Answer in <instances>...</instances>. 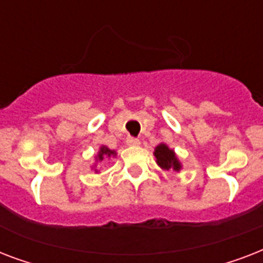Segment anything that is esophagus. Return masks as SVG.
Returning a JSON list of instances; mask_svg holds the SVG:
<instances>
[{"label": "esophagus", "instance_id": "34e87169", "mask_svg": "<svg viewBox=\"0 0 263 263\" xmlns=\"http://www.w3.org/2000/svg\"><path fill=\"white\" fill-rule=\"evenodd\" d=\"M127 144L128 146H139L140 142L136 138H127Z\"/></svg>", "mask_w": 263, "mask_h": 263}]
</instances>
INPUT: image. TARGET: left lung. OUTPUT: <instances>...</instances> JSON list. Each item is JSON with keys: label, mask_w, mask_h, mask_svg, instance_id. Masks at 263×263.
Listing matches in <instances>:
<instances>
[{"label": "left lung", "mask_w": 263, "mask_h": 263, "mask_svg": "<svg viewBox=\"0 0 263 263\" xmlns=\"http://www.w3.org/2000/svg\"><path fill=\"white\" fill-rule=\"evenodd\" d=\"M154 157H156L157 165L160 166L161 169H165V171H169L172 169L175 172H180L183 165L180 162L179 157L176 156V153L173 148H171L166 143H160L154 148Z\"/></svg>", "instance_id": "obj_1"}]
</instances>
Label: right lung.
Instances as JSON below:
<instances>
[{"label": "right lung", "instance_id": "right-lung-1", "mask_svg": "<svg viewBox=\"0 0 263 263\" xmlns=\"http://www.w3.org/2000/svg\"><path fill=\"white\" fill-rule=\"evenodd\" d=\"M117 156V153L115 152V150H110V148L107 147V146H101L98 150V153H97V156H95V164L92 165V168L94 169L95 173H98V169H97V162H101V161L103 160H109V158H115V157Z\"/></svg>", "mask_w": 263, "mask_h": 263}]
</instances>
